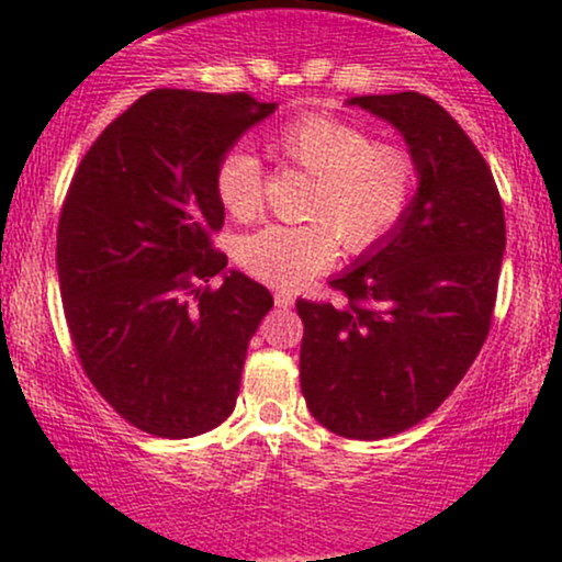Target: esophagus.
<instances>
[{
  "label": "esophagus",
  "mask_w": 562,
  "mask_h": 562,
  "mask_svg": "<svg viewBox=\"0 0 562 562\" xmlns=\"http://www.w3.org/2000/svg\"><path fill=\"white\" fill-rule=\"evenodd\" d=\"M274 306L277 308H290V306H293V295L282 293V290H280V293H274Z\"/></svg>",
  "instance_id": "obj_1"
}]
</instances>
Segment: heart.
Wrapping results in <instances>:
<instances>
[{"label": "heart", "instance_id": "b5f03b06", "mask_svg": "<svg viewBox=\"0 0 562 562\" xmlns=\"http://www.w3.org/2000/svg\"><path fill=\"white\" fill-rule=\"evenodd\" d=\"M280 164L312 177L301 227H263L237 245L248 274L277 288H301L346 254L378 248L402 224L417 190V160L398 142H378L367 128L330 113H306L269 139ZM214 190L232 218L261 211V166L250 153L229 150L216 164Z\"/></svg>", "mask_w": 562, "mask_h": 562}]
</instances>
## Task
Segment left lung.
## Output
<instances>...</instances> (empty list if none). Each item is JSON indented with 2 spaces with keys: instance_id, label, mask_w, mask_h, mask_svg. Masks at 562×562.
<instances>
[{
  "instance_id": "obj_1",
  "label": "left lung",
  "mask_w": 562,
  "mask_h": 562,
  "mask_svg": "<svg viewBox=\"0 0 562 562\" xmlns=\"http://www.w3.org/2000/svg\"><path fill=\"white\" fill-rule=\"evenodd\" d=\"M404 134L420 187L396 229L330 282L344 303L299 301L301 391L333 434L378 441L447 402L492 330L505 211L492 169L436 100L353 97Z\"/></svg>"
}]
</instances>
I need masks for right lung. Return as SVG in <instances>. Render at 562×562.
I'll return each mask as SVG.
<instances>
[{
  "label": "right lung",
  "instance_id": "add662e5",
  "mask_svg": "<svg viewBox=\"0 0 562 562\" xmlns=\"http://www.w3.org/2000/svg\"><path fill=\"white\" fill-rule=\"evenodd\" d=\"M277 102L153 89L81 158L57 222L63 312L81 370L134 428L190 438L232 415L269 290L214 248L222 156Z\"/></svg>",
  "mask_w": 562,
  "mask_h": 562
}]
</instances>
